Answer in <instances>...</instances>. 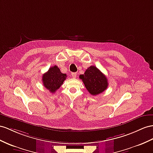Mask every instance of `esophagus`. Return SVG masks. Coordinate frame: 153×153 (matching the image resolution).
<instances>
[{"instance_id":"obj_1","label":"esophagus","mask_w":153,"mask_h":153,"mask_svg":"<svg viewBox=\"0 0 153 153\" xmlns=\"http://www.w3.org/2000/svg\"><path fill=\"white\" fill-rule=\"evenodd\" d=\"M71 76H72V77L73 78H76V76H77V73H76V72H72V73L71 74Z\"/></svg>"}]
</instances>
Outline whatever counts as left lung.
I'll return each mask as SVG.
<instances>
[{"instance_id":"obj_1","label":"left lung","mask_w":153,"mask_h":153,"mask_svg":"<svg viewBox=\"0 0 153 153\" xmlns=\"http://www.w3.org/2000/svg\"><path fill=\"white\" fill-rule=\"evenodd\" d=\"M79 78L91 94L96 96L102 93L108 87V80L104 74L94 66H91L86 70Z\"/></svg>"}]
</instances>
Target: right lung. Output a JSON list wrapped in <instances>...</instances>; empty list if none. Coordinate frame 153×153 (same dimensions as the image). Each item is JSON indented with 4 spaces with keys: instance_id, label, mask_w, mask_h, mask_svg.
<instances>
[{
    "instance_id": "obj_1",
    "label": "right lung",
    "mask_w": 153,
    "mask_h": 153,
    "mask_svg": "<svg viewBox=\"0 0 153 153\" xmlns=\"http://www.w3.org/2000/svg\"><path fill=\"white\" fill-rule=\"evenodd\" d=\"M66 78V74L61 73L58 66L55 65L43 74L42 80L45 87L50 92L54 93L60 88Z\"/></svg>"
}]
</instances>
